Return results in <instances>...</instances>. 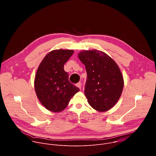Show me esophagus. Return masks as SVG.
I'll return each mask as SVG.
<instances>
[{"label": "esophagus", "instance_id": "obj_1", "mask_svg": "<svg viewBox=\"0 0 156 156\" xmlns=\"http://www.w3.org/2000/svg\"><path fill=\"white\" fill-rule=\"evenodd\" d=\"M76 86H77L78 88H80V90H81V83L80 82L76 84Z\"/></svg>", "mask_w": 156, "mask_h": 156}]
</instances>
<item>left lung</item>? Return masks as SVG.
Wrapping results in <instances>:
<instances>
[{"label":"left lung","mask_w":156,"mask_h":156,"mask_svg":"<svg viewBox=\"0 0 156 156\" xmlns=\"http://www.w3.org/2000/svg\"><path fill=\"white\" fill-rule=\"evenodd\" d=\"M78 56L87 73L84 94L89 104L98 112H106L117 104L123 91L124 81L120 68L101 51H82Z\"/></svg>","instance_id":"left-lung-1"}]
</instances>
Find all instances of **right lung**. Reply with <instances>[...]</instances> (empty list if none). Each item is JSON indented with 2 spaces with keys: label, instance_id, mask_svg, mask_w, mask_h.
<instances>
[{
  "label": "right lung",
  "instance_id": "obj_1",
  "mask_svg": "<svg viewBox=\"0 0 156 156\" xmlns=\"http://www.w3.org/2000/svg\"><path fill=\"white\" fill-rule=\"evenodd\" d=\"M74 51L56 49L49 52L39 64L34 78V89L41 104L52 112L63 110L80 89L69 80L64 64Z\"/></svg>",
  "mask_w": 156,
  "mask_h": 156
}]
</instances>
